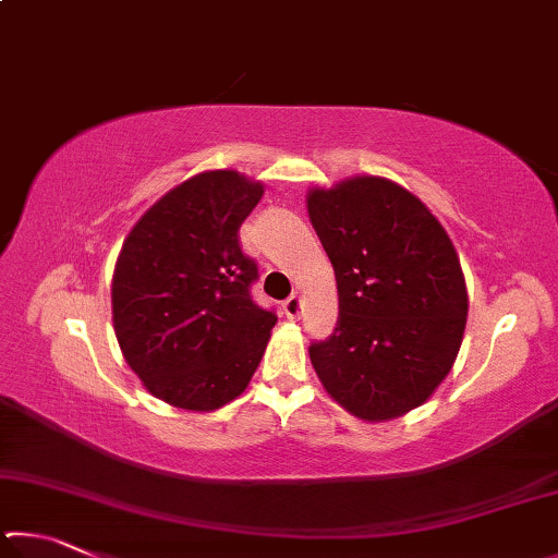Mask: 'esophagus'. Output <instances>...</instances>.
Returning a JSON list of instances; mask_svg holds the SVG:
<instances>
[{
    "instance_id": "1",
    "label": "esophagus",
    "mask_w": 558,
    "mask_h": 558,
    "mask_svg": "<svg viewBox=\"0 0 558 558\" xmlns=\"http://www.w3.org/2000/svg\"><path fill=\"white\" fill-rule=\"evenodd\" d=\"M302 307H305V302H302L300 295H290V298L286 300V305H282V310H286V315H288L290 319H300Z\"/></svg>"
}]
</instances>
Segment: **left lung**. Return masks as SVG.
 Instances as JSON below:
<instances>
[{
  "label": "left lung",
  "mask_w": 558,
  "mask_h": 558,
  "mask_svg": "<svg viewBox=\"0 0 558 558\" xmlns=\"http://www.w3.org/2000/svg\"><path fill=\"white\" fill-rule=\"evenodd\" d=\"M307 214L339 295L335 335L310 347L317 379L359 421L418 409L450 374L468 323L448 231L409 189L374 174L313 186Z\"/></svg>",
  "instance_id": "1"
}]
</instances>
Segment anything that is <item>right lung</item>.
<instances>
[{
	"mask_svg": "<svg viewBox=\"0 0 558 558\" xmlns=\"http://www.w3.org/2000/svg\"><path fill=\"white\" fill-rule=\"evenodd\" d=\"M263 182L209 169L132 226L112 272V327L130 369L174 409L209 413L245 391L278 317L251 300L258 268L239 229Z\"/></svg>",
	"mask_w": 558,
	"mask_h": 558,
	"instance_id": "1",
	"label": "right lung"
}]
</instances>
